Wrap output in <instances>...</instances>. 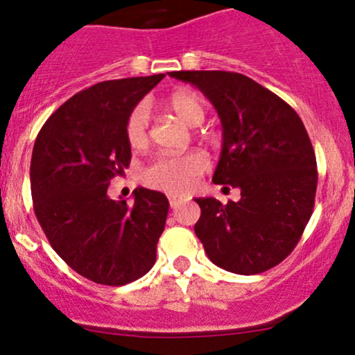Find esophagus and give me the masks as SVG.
<instances>
[{
  "mask_svg": "<svg viewBox=\"0 0 355 355\" xmlns=\"http://www.w3.org/2000/svg\"><path fill=\"white\" fill-rule=\"evenodd\" d=\"M168 202H170V207H172V209H177V207L183 202V198L177 197V195H168Z\"/></svg>",
  "mask_w": 355,
  "mask_h": 355,
  "instance_id": "esophagus-1",
  "label": "esophagus"
}]
</instances>
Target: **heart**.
<instances>
[{"instance_id":"1","label":"heart","mask_w":355,"mask_h":355,"mask_svg":"<svg viewBox=\"0 0 355 355\" xmlns=\"http://www.w3.org/2000/svg\"><path fill=\"white\" fill-rule=\"evenodd\" d=\"M166 107L189 126L202 125L207 115L205 101L190 89H178L172 93L166 100ZM125 138L132 148H144L148 144L150 110L145 101L137 103L126 115ZM207 168L209 162L200 152L158 155L144 166L140 178L152 189L170 191V193H185L197 185L198 178Z\"/></svg>"}]
</instances>
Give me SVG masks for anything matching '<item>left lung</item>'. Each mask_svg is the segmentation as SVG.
Segmentation results:
<instances>
[{
	"mask_svg": "<svg viewBox=\"0 0 355 355\" xmlns=\"http://www.w3.org/2000/svg\"><path fill=\"white\" fill-rule=\"evenodd\" d=\"M197 87L222 121V153L214 183L240 190L227 205L197 198L195 223L215 266L240 275L275 267L294 250L309 223L317 190V162L295 110L245 75L170 71ZM229 189V187H223Z\"/></svg>",
	"mask_w": 355,
	"mask_h": 355,
	"instance_id": "1",
	"label": "left lung"
}]
</instances>
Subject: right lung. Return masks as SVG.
Here are the masks:
<instances>
[{"mask_svg":"<svg viewBox=\"0 0 355 355\" xmlns=\"http://www.w3.org/2000/svg\"><path fill=\"white\" fill-rule=\"evenodd\" d=\"M164 76L93 85L64 101L36 137L30 166L36 218L53 250L96 284L133 282L157 259L165 195L140 187L130 205L107 190L132 160L126 115Z\"/></svg>","mask_w":355,"mask_h":355,"instance_id":"add662e5","label":"right lung"}]
</instances>
